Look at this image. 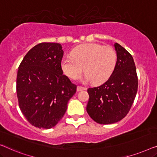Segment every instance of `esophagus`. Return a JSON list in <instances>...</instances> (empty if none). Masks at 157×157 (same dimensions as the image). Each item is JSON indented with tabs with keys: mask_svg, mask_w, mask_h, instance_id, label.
I'll return each mask as SVG.
<instances>
[{
	"mask_svg": "<svg viewBox=\"0 0 157 157\" xmlns=\"http://www.w3.org/2000/svg\"><path fill=\"white\" fill-rule=\"evenodd\" d=\"M86 89H87V88L80 87V86H78V87H77V91L80 92V91H82V90H85Z\"/></svg>",
	"mask_w": 157,
	"mask_h": 157,
	"instance_id": "obj_1",
	"label": "esophagus"
}]
</instances>
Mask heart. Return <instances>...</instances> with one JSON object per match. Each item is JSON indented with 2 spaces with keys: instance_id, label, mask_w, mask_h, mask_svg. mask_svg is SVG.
Here are the masks:
<instances>
[{
  "instance_id": "1",
  "label": "heart",
  "mask_w": 157,
  "mask_h": 157,
  "mask_svg": "<svg viewBox=\"0 0 157 157\" xmlns=\"http://www.w3.org/2000/svg\"><path fill=\"white\" fill-rule=\"evenodd\" d=\"M116 63L117 53L111 46L87 43L75 48L71 56L64 57L61 67L66 75L73 79L81 75L84 68L86 80L100 84L109 78Z\"/></svg>"
}]
</instances>
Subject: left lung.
I'll return each instance as SVG.
<instances>
[{
	"instance_id": "obj_1",
	"label": "left lung",
	"mask_w": 157,
	"mask_h": 157,
	"mask_svg": "<svg viewBox=\"0 0 157 157\" xmlns=\"http://www.w3.org/2000/svg\"><path fill=\"white\" fill-rule=\"evenodd\" d=\"M117 63L109 78L98 87L89 88L87 112L97 123L117 122L129 112L138 88L135 64L132 55L114 43Z\"/></svg>"
}]
</instances>
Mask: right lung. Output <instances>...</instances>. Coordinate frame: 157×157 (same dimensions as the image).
Segmentation results:
<instances>
[{"label":"right lung","instance_id":"add662e5","mask_svg":"<svg viewBox=\"0 0 157 157\" xmlns=\"http://www.w3.org/2000/svg\"><path fill=\"white\" fill-rule=\"evenodd\" d=\"M59 43H42L24 57L18 67L16 91L20 109L28 122L50 129L63 118L77 86L63 75Z\"/></svg>","mask_w":157,"mask_h":157}]
</instances>
